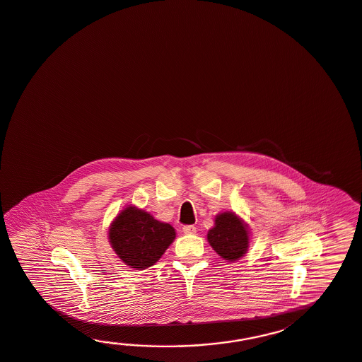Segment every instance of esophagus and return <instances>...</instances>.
<instances>
[{"mask_svg":"<svg viewBox=\"0 0 362 362\" xmlns=\"http://www.w3.org/2000/svg\"><path fill=\"white\" fill-rule=\"evenodd\" d=\"M182 232L185 235H194V233H197V228L194 227V226H184L182 227Z\"/></svg>","mask_w":362,"mask_h":362,"instance_id":"obj_1","label":"esophagus"}]
</instances>
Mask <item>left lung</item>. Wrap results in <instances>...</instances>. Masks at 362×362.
Segmentation results:
<instances>
[{
    "label": "left lung",
    "instance_id": "8db88e82",
    "mask_svg": "<svg viewBox=\"0 0 362 362\" xmlns=\"http://www.w3.org/2000/svg\"><path fill=\"white\" fill-rule=\"evenodd\" d=\"M207 240L212 249L229 262L240 259L249 246L246 226L233 212H224L216 216L215 227L209 230Z\"/></svg>",
    "mask_w": 362,
    "mask_h": 362
}]
</instances>
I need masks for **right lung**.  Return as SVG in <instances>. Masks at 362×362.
Returning a JSON list of instances; mask_svg holds the SVG:
<instances>
[{"mask_svg": "<svg viewBox=\"0 0 362 362\" xmlns=\"http://www.w3.org/2000/svg\"><path fill=\"white\" fill-rule=\"evenodd\" d=\"M175 237L176 232L172 226L135 207H127L117 215L110 229L113 250L124 263L135 269H146L155 264Z\"/></svg>", "mask_w": 362, "mask_h": 362, "instance_id": "obj_1", "label": "right lung"}]
</instances>
